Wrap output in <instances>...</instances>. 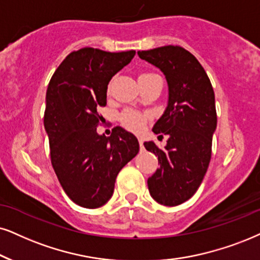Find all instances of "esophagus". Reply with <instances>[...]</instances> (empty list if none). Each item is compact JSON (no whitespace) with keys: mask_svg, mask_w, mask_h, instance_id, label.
I'll use <instances>...</instances> for the list:
<instances>
[{"mask_svg":"<svg viewBox=\"0 0 260 260\" xmlns=\"http://www.w3.org/2000/svg\"><path fill=\"white\" fill-rule=\"evenodd\" d=\"M139 145H140V150L143 151L144 150V140L141 139V138L139 139Z\"/></svg>","mask_w":260,"mask_h":260,"instance_id":"esophagus-1","label":"esophagus"}]
</instances>
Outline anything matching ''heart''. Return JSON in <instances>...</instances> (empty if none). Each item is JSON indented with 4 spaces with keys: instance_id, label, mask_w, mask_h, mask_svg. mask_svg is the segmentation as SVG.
Returning a JSON list of instances; mask_svg holds the SVG:
<instances>
[{
    "instance_id": "1",
    "label": "heart",
    "mask_w": 260,
    "mask_h": 260,
    "mask_svg": "<svg viewBox=\"0 0 260 260\" xmlns=\"http://www.w3.org/2000/svg\"><path fill=\"white\" fill-rule=\"evenodd\" d=\"M149 75H153V73H143L140 74V77H149ZM121 122L128 129L134 131V132H139L141 128L144 127V123H145V116L138 113V111L126 110L121 115Z\"/></svg>"
}]
</instances>
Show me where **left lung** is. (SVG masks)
<instances>
[{
  "mask_svg": "<svg viewBox=\"0 0 260 260\" xmlns=\"http://www.w3.org/2000/svg\"><path fill=\"white\" fill-rule=\"evenodd\" d=\"M138 55L160 70L168 84V104L152 128L158 137L168 136L167 145L160 149L152 140L144 143L160 164L147 186L157 203L176 206L194 194L209 168L217 127L215 92L199 61L181 47L167 45Z\"/></svg>",
  "mask_w": 260,
  "mask_h": 260,
  "instance_id": "left-lung-1",
  "label": "left lung"
}]
</instances>
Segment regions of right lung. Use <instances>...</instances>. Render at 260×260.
Listing matches in <instances>:
<instances>
[{
	"label": "right lung",
	"instance_id": "obj_1",
	"mask_svg": "<svg viewBox=\"0 0 260 260\" xmlns=\"http://www.w3.org/2000/svg\"><path fill=\"white\" fill-rule=\"evenodd\" d=\"M134 55L83 48L62 61L48 85L44 128L52 168L66 194L83 208L108 203L117 174L139 152L136 136L122 127L110 137L97 133L108 84Z\"/></svg>",
	"mask_w": 260,
	"mask_h": 260
}]
</instances>
